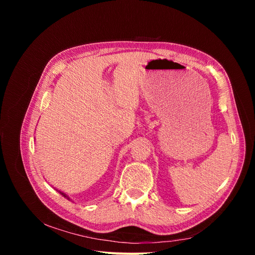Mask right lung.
I'll return each mask as SVG.
<instances>
[{"mask_svg": "<svg viewBox=\"0 0 255 255\" xmlns=\"http://www.w3.org/2000/svg\"><path fill=\"white\" fill-rule=\"evenodd\" d=\"M57 191L59 192V194H60L61 196H64L65 198H67V199H69V200H70V198H69V197H68V196H67V195L65 194V192H63V191H60V190H57Z\"/></svg>", "mask_w": 255, "mask_h": 255, "instance_id": "obj_1", "label": "right lung"}]
</instances>
